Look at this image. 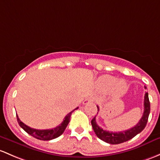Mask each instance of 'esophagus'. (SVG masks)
Masks as SVG:
<instances>
[{"label":"esophagus","instance_id":"obj_1","mask_svg":"<svg viewBox=\"0 0 160 160\" xmlns=\"http://www.w3.org/2000/svg\"><path fill=\"white\" fill-rule=\"evenodd\" d=\"M94 101V99L93 98V97H88V98H87V99H85V100L83 102V104H87V103H89V102H93Z\"/></svg>","mask_w":160,"mask_h":160}]
</instances>
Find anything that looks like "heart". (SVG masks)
<instances>
[{
	"mask_svg": "<svg viewBox=\"0 0 160 160\" xmlns=\"http://www.w3.org/2000/svg\"><path fill=\"white\" fill-rule=\"evenodd\" d=\"M98 84L100 88L104 90L112 89V93L115 97H120L126 92L127 84L122 80H117L114 77L110 75H104L98 80Z\"/></svg>",
	"mask_w": 160,
	"mask_h": 160,
	"instance_id": "obj_1",
	"label": "heart"
}]
</instances>
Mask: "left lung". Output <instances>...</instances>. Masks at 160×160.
I'll return each mask as SVG.
<instances>
[{
	"label": "left lung",
	"mask_w": 160,
	"mask_h": 160,
	"mask_svg": "<svg viewBox=\"0 0 160 160\" xmlns=\"http://www.w3.org/2000/svg\"><path fill=\"white\" fill-rule=\"evenodd\" d=\"M144 111L142 114V118L139 121V122L132 128L127 129L125 131H121V132H110L102 129L101 127L97 125L96 122V117L91 120L92 127H93V131L95 132L97 137L104 142L110 144H120L122 142L128 141L132 138L142 132L144 128L146 127L149 117V112H150V102H149V96L148 93H145L144 97ZM99 110V107H97Z\"/></svg>",
	"instance_id": "1"
}]
</instances>
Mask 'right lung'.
<instances>
[{"mask_svg": "<svg viewBox=\"0 0 160 160\" xmlns=\"http://www.w3.org/2000/svg\"><path fill=\"white\" fill-rule=\"evenodd\" d=\"M77 109H78V107L76 108L75 110H77ZM73 112V110L71 111L70 112H69L66 117H64V120H63V122H62L60 125L58 126L57 127H55V128L50 129H36L31 128V127H29L28 126L25 125L23 122H21V121L20 120V119L18 118V115H17V119H18V123H19L20 127H21L25 132H28V134H30L32 137H33L38 139H40V140H50V139L58 138V137H60L61 134H63V132H64L67 125H68L69 122H70V116H71Z\"/></svg>", "mask_w": 160, "mask_h": 160, "instance_id": "add662e5", "label": "right lung"}]
</instances>
